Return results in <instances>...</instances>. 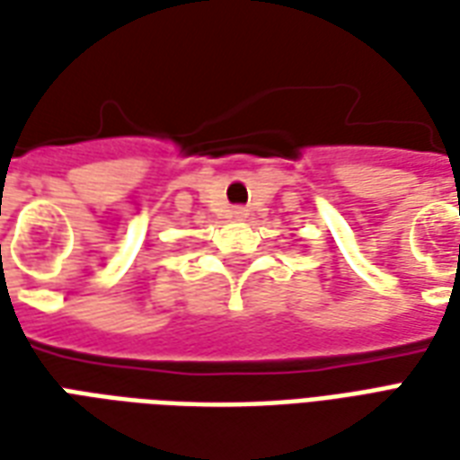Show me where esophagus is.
Masks as SVG:
<instances>
[{
  "instance_id": "34e87169",
  "label": "esophagus",
  "mask_w": 460,
  "mask_h": 460,
  "mask_svg": "<svg viewBox=\"0 0 460 460\" xmlns=\"http://www.w3.org/2000/svg\"><path fill=\"white\" fill-rule=\"evenodd\" d=\"M231 217H234V219H246V217H249V209H246V207H234V209H231Z\"/></svg>"
}]
</instances>
